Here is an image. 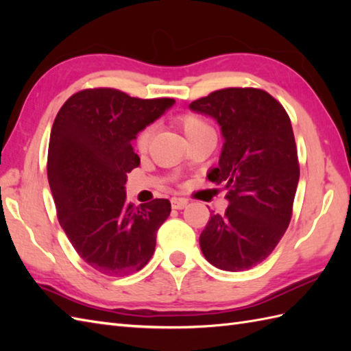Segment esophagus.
Returning <instances> with one entry per match:
<instances>
[{"label":"esophagus","mask_w":351,"mask_h":351,"mask_svg":"<svg viewBox=\"0 0 351 351\" xmlns=\"http://www.w3.org/2000/svg\"><path fill=\"white\" fill-rule=\"evenodd\" d=\"M187 204H189V200L184 199V197H173V199H171V208H173V210H182V208L187 206Z\"/></svg>","instance_id":"esophagus-1"}]
</instances>
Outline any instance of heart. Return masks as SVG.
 I'll use <instances>...</instances> for the list:
<instances>
[{"mask_svg":"<svg viewBox=\"0 0 351 351\" xmlns=\"http://www.w3.org/2000/svg\"><path fill=\"white\" fill-rule=\"evenodd\" d=\"M178 123L181 125V128L189 140L199 137V136H205V134H214V128L210 123V121L205 119L204 116L196 114V113L181 114L180 117H178ZM152 134H154L152 125H146L137 132L136 147L140 154H145L149 149V143H151Z\"/></svg>","mask_w":351,"mask_h":351,"instance_id":"b5f03b06","label":"heart"}]
</instances>
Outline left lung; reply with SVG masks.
Masks as SVG:
<instances>
[{"instance_id":"obj_1","label":"left lung","mask_w":351,"mask_h":351,"mask_svg":"<svg viewBox=\"0 0 351 351\" xmlns=\"http://www.w3.org/2000/svg\"><path fill=\"white\" fill-rule=\"evenodd\" d=\"M214 117L225 138L208 180L228 191L223 215L211 214L199 238L208 263L243 271L270 255L293 215L300 167L289 116L270 93L229 87L193 101Z\"/></svg>"}]
</instances>
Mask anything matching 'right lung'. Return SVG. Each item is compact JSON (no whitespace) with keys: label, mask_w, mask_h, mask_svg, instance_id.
<instances>
[{"label":"right lung","mask_w":351,"mask_h":351,"mask_svg":"<svg viewBox=\"0 0 351 351\" xmlns=\"http://www.w3.org/2000/svg\"><path fill=\"white\" fill-rule=\"evenodd\" d=\"M173 104L99 87L72 95L57 113L47 164L57 217L78 255L102 274L136 273L154 255L170 202L134 206L125 184L140 164L132 140Z\"/></svg>","instance_id":"obj_1"}]
</instances>
